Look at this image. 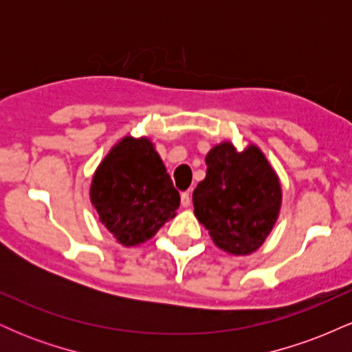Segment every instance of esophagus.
Listing matches in <instances>:
<instances>
[{
  "label": "esophagus",
  "instance_id": "1",
  "mask_svg": "<svg viewBox=\"0 0 352 352\" xmlns=\"http://www.w3.org/2000/svg\"><path fill=\"white\" fill-rule=\"evenodd\" d=\"M180 200H182V207H184V208L190 207V193H188V192H184V193H182Z\"/></svg>",
  "mask_w": 352,
  "mask_h": 352
}]
</instances>
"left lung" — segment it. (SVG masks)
<instances>
[{
  "label": "left lung",
  "instance_id": "8db88e82",
  "mask_svg": "<svg viewBox=\"0 0 352 352\" xmlns=\"http://www.w3.org/2000/svg\"><path fill=\"white\" fill-rule=\"evenodd\" d=\"M207 175L193 190V213L218 248L235 256L256 252L280 217L283 190L256 144L238 151L232 140L213 145Z\"/></svg>",
  "mask_w": 352,
  "mask_h": 352
}]
</instances>
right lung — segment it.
Wrapping results in <instances>:
<instances>
[{
    "label": "right lung",
    "instance_id": "1",
    "mask_svg": "<svg viewBox=\"0 0 352 352\" xmlns=\"http://www.w3.org/2000/svg\"><path fill=\"white\" fill-rule=\"evenodd\" d=\"M89 199L122 246H139L177 215L180 195L147 135H124L100 160Z\"/></svg>",
    "mask_w": 352,
    "mask_h": 352
}]
</instances>
